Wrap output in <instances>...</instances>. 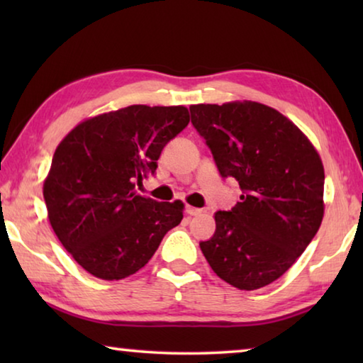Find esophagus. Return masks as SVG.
<instances>
[{"label": "esophagus", "mask_w": 363, "mask_h": 363, "mask_svg": "<svg viewBox=\"0 0 363 363\" xmlns=\"http://www.w3.org/2000/svg\"><path fill=\"white\" fill-rule=\"evenodd\" d=\"M186 211H187L189 216H199V214L203 213V210H200V208H195V206H190V205L186 208Z\"/></svg>", "instance_id": "34e87169"}]
</instances>
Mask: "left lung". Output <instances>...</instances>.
I'll return each instance as SVG.
<instances>
[{
  "label": "left lung",
  "instance_id": "1",
  "mask_svg": "<svg viewBox=\"0 0 363 363\" xmlns=\"http://www.w3.org/2000/svg\"><path fill=\"white\" fill-rule=\"evenodd\" d=\"M192 125L223 177L242 189L230 211H216V232L201 253L238 290L280 279L322 224L325 171L309 138L279 110L253 101L190 106Z\"/></svg>",
  "mask_w": 363,
  "mask_h": 363
}]
</instances>
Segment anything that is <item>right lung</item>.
Instances as JSON below:
<instances>
[{
  "label": "right lung",
  "mask_w": 363,
  "mask_h": 363,
  "mask_svg": "<svg viewBox=\"0 0 363 363\" xmlns=\"http://www.w3.org/2000/svg\"><path fill=\"white\" fill-rule=\"evenodd\" d=\"M189 121L184 106H130L86 118L60 140L43 196L54 233L86 272L130 277L181 223V200L155 201L134 187Z\"/></svg>",
  "instance_id": "1"
}]
</instances>
